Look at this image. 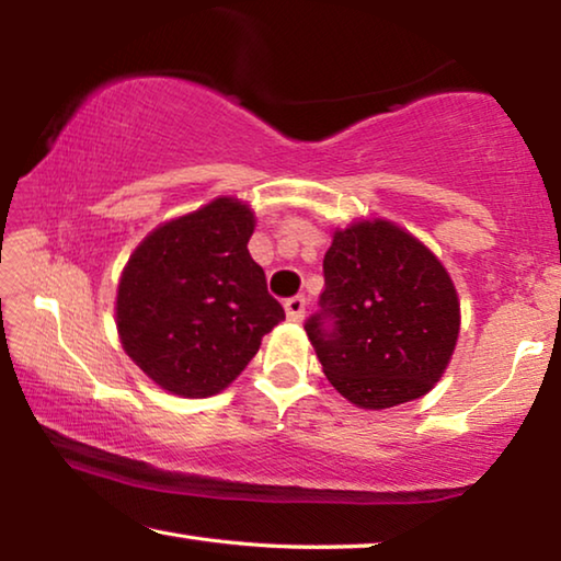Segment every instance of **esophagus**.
I'll use <instances>...</instances> for the list:
<instances>
[{
    "instance_id": "34e87169",
    "label": "esophagus",
    "mask_w": 561,
    "mask_h": 561,
    "mask_svg": "<svg viewBox=\"0 0 561 561\" xmlns=\"http://www.w3.org/2000/svg\"><path fill=\"white\" fill-rule=\"evenodd\" d=\"M284 309H287V317L291 321H301L304 319V311H307V299L304 297H291L284 301Z\"/></svg>"
}]
</instances>
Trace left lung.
Listing matches in <instances>:
<instances>
[{"label": "left lung", "instance_id": "obj_1", "mask_svg": "<svg viewBox=\"0 0 561 561\" xmlns=\"http://www.w3.org/2000/svg\"><path fill=\"white\" fill-rule=\"evenodd\" d=\"M307 336L336 391L381 411L431 391L460 331V301L440 260L388 220L334 232Z\"/></svg>", "mask_w": 561, "mask_h": 561}]
</instances>
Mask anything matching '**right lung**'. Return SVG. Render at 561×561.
I'll return each instance as SVG.
<instances>
[{
	"label": "right lung",
	"instance_id": "obj_1",
	"mask_svg": "<svg viewBox=\"0 0 561 561\" xmlns=\"http://www.w3.org/2000/svg\"><path fill=\"white\" fill-rule=\"evenodd\" d=\"M254 213L234 197L160 225L123 270L116 327L140 371L185 398L220 393L284 319L250 257Z\"/></svg>",
	"mask_w": 561,
	"mask_h": 561
}]
</instances>
